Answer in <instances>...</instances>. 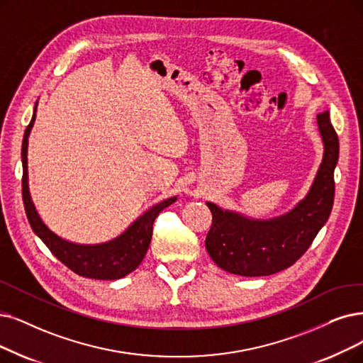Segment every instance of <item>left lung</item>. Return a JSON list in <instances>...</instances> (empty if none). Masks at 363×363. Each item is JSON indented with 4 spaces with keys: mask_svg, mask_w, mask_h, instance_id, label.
<instances>
[{
    "mask_svg": "<svg viewBox=\"0 0 363 363\" xmlns=\"http://www.w3.org/2000/svg\"><path fill=\"white\" fill-rule=\"evenodd\" d=\"M317 126L323 141V159L307 196L294 210L259 220L207 202L213 223L206 247L217 267L244 277H262L294 265L308 250L332 211L333 171L340 155L338 135L328 110L317 114Z\"/></svg>",
    "mask_w": 363,
    "mask_h": 363,
    "instance_id": "8db88e82",
    "label": "left lung"
}]
</instances>
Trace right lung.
I'll return each instance as SVG.
<instances>
[{"label": "right lung", "mask_w": 363, "mask_h": 363, "mask_svg": "<svg viewBox=\"0 0 363 363\" xmlns=\"http://www.w3.org/2000/svg\"><path fill=\"white\" fill-rule=\"evenodd\" d=\"M35 111L37 103L34 107L33 119L25 129L22 141V196L28 222H30L34 234L48 245V249L53 253V256H56L65 267H68L72 272L82 275V277L95 280H118L125 277L129 272H133L141 264L144 256H146L152 240L153 222L156 216L165 207L171 206L177 199V196L168 198L153 206L150 210L140 216L123 234L111 241L101 244H76L57 237L41 220L31 199L30 187H28V137H30L33 125L35 122Z\"/></svg>", "instance_id": "1"}]
</instances>
